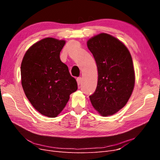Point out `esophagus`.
Masks as SVG:
<instances>
[{
  "instance_id": "34e87169",
  "label": "esophagus",
  "mask_w": 160,
  "mask_h": 160,
  "mask_svg": "<svg viewBox=\"0 0 160 160\" xmlns=\"http://www.w3.org/2000/svg\"><path fill=\"white\" fill-rule=\"evenodd\" d=\"M81 81H82V78H81V77H79V78L77 79V84H78V85H81Z\"/></svg>"
}]
</instances>
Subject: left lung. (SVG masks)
<instances>
[{
    "mask_svg": "<svg viewBox=\"0 0 160 160\" xmlns=\"http://www.w3.org/2000/svg\"><path fill=\"white\" fill-rule=\"evenodd\" d=\"M98 71V85L89 99L101 115H112L126 105L135 85L132 55L123 43L107 33H100L87 42Z\"/></svg>",
    "mask_w": 160,
    "mask_h": 160,
    "instance_id": "obj_1",
    "label": "left lung"
}]
</instances>
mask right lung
<instances>
[{
	"mask_svg": "<svg viewBox=\"0 0 160 160\" xmlns=\"http://www.w3.org/2000/svg\"><path fill=\"white\" fill-rule=\"evenodd\" d=\"M65 41L47 37L33 44L21 62V84L37 111L49 118L59 115L77 89L68 67L60 59Z\"/></svg>",
	"mask_w": 160,
	"mask_h": 160,
	"instance_id": "add662e5",
	"label": "right lung"
}]
</instances>
